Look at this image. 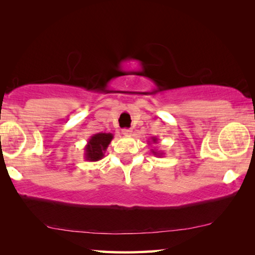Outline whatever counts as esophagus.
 <instances>
[{
  "label": "esophagus",
  "instance_id": "1",
  "mask_svg": "<svg viewBox=\"0 0 255 255\" xmlns=\"http://www.w3.org/2000/svg\"><path fill=\"white\" fill-rule=\"evenodd\" d=\"M131 129L130 128H125V129H123V133L125 136H129L131 133Z\"/></svg>",
  "mask_w": 255,
  "mask_h": 255
}]
</instances>
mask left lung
Returning a JSON list of instances; mask_svg holds the SVG:
<instances>
[{
  "label": "left lung",
  "instance_id": "1",
  "mask_svg": "<svg viewBox=\"0 0 255 255\" xmlns=\"http://www.w3.org/2000/svg\"><path fill=\"white\" fill-rule=\"evenodd\" d=\"M150 140L152 141H148V144H156L157 143V138L156 137H152L150 138ZM152 153L155 155V156H163L164 155V153L163 152H161V150H159V152H157V150H155V149H152Z\"/></svg>",
  "mask_w": 255,
  "mask_h": 255
}]
</instances>
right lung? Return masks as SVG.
<instances>
[{
    "label": "right lung",
    "instance_id": "obj_1",
    "mask_svg": "<svg viewBox=\"0 0 255 255\" xmlns=\"http://www.w3.org/2000/svg\"><path fill=\"white\" fill-rule=\"evenodd\" d=\"M114 135L110 132H98L90 137L84 147V158L89 162H98L105 156Z\"/></svg>",
    "mask_w": 255,
    "mask_h": 255
}]
</instances>
